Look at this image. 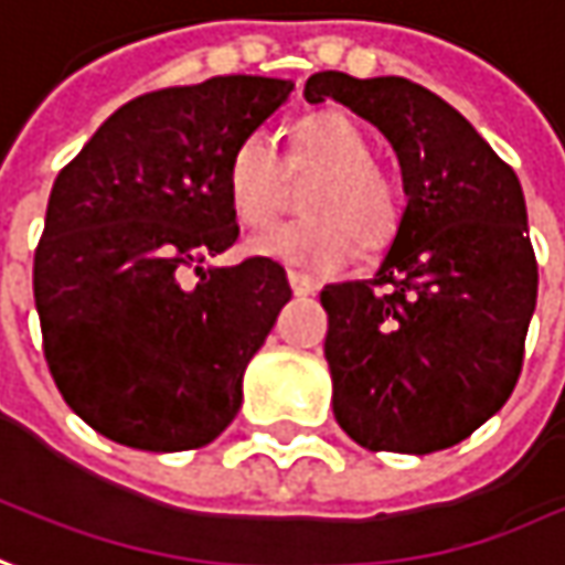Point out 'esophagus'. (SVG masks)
I'll return each mask as SVG.
<instances>
[{
  "label": "esophagus",
  "instance_id": "34e87169",
  "mask_svg": "<svg viewBox=\"0 0 565 565\" xmlns=\"http://www.w3.org/2000/svg\"><path fill=\"white\" fill-rule=\"evenodd\" d=\"M287 281H290V287H294V294H297V297H309V294H316V290H319V284L312 281L309 275L294 271V268L287 271Z\"/></svg>",
  "mask_w": 565,
  "mask_h": 565
}]
</instances>
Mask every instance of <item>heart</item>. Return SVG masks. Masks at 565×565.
<instances>
[{
    "instance_id": "b5f03b06",
    "label": "heart",
    "mask_w": 565,
    "mask_h": 565,
    "mask_svg": "<svg viewBox=\"0 0 565 565\" xmlns=\"http://www.w3.org/2000/svg\"><path fill=\"white\" fill-rule=\"evenodd\" d=\"M300 212L306 222L256 234L249 249L312 271H338L353 244L375 253L391 244L399 224V193L394 181L372 166V147L360 127L341 111L309 115L294 127V147L278 156L265 130H253L227 162L231 209L246 227L271 224L290 196V181H309Z\"/></svg>"
}]
</instances>
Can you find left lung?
<instances>
[{"label":"left lung","mask_w":565,"mask_h":565,"mask_svg":"<svg viewBox=\"0 0 565 565\" xmlns=\"http://www.w3.org/2000/svg\"><path fill=\"white\" fill-rule=\"evenodd\" d=\"M302 96L379 127L406 190L375 278L321 290L334 418L375 454L447 450L522 372L537 263L519 178L457 108L406 77L319 71Z\"/></svg>","instance_id":"obj_1"}]
</instances>
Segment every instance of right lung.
<instances>
[{
	"label": "right lung",
	"instance_id": "1",
	"mask_svg": "<svg viewBox=\"0 0 565 565\" xmlns=\"http://www.w3.org/2000/svg\"><path fill=\"white\" fill-rule=\"evenodd\" d=\"M290 89L227 74L143 93L58 171L33 300L55 387L108 440L196 450L237 416L246 365L290 284L265 256L203 263L241 237L227 196L234 149Z\"/></svg>",
	"mask_w": 565,
	"mask_h": 565
}]
</instances>
